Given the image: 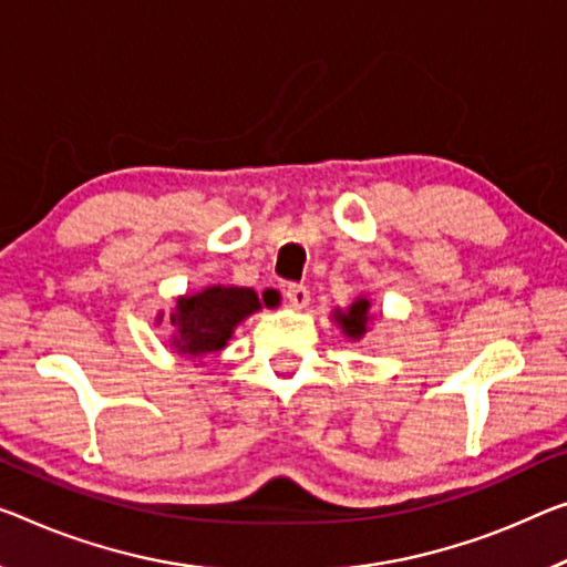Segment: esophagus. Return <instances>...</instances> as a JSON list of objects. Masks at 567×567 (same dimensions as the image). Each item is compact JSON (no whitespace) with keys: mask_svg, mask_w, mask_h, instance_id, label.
Returning <instances> with one entry per match:
<instances>
[{"mask_svg":"<svg viewBox=\"0 0 567 567\" xmlns=\"http://www.w3.org/2000/svg\"><path fill=\"white\" fill-rule=\"evenodd\" d=\"M286 299L293 309H303L309 303V289L303 284H291L289 289H286Z\"/></svg>","mask_w":567,"mask_h":567,"instance_id":"34e87169","label":"esophagus"}]
</instances>
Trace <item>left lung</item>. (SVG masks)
<instances>
[{"mask_svg":"<svg viewBox=\"0 0 567 567\" xmlns=\"http://www.w3.org/2000/svg\"><path fill=\"white\" fill-rule=\"evenodd\" d=\"M370 299H364V296H357V299L350 303V309L344 311H334V321L339 327H342V332L350 337V339H362L364 334H368V324L372 319L370 313Z\"/></svg>","mask_w":567,"mask_h":567,"instance_id":"8db88e82","label":"left lung"}]
</instances>
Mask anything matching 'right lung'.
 Wrapping results in <instances>:
<instances>
[{"label":"right lung","mask_w":567,"mask_h":567,"mask_svg":"<svg viewBox=\"0 0 567 567\" xmlns=\"http://www.w3.org/2000/svg\"><path fill=\"white\" fill-rule=\"evenodd\" d=\"M264 303L268 307L266 293ZM258 309V293L246 286H207L197 293L179 296L169 313L174 327L172 347L177 354L189 357L220 352L233 337L235 327Z\"/></svg>","instance_id":"add662e5"}]
</instances>
